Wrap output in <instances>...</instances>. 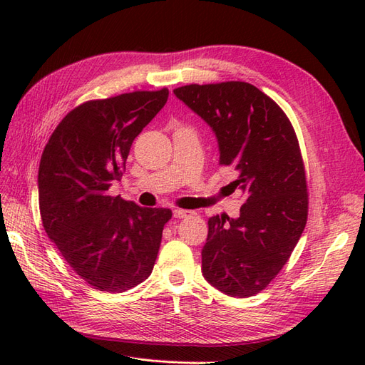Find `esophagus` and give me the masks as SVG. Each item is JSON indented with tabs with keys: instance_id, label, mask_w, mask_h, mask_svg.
I'll return each instance as SVG.
<instances>
[{
	"instance_id": "1",
	"label": "esophagus",
	"mask_w": 365,
	"mask_h": 365,
	"mask_svg": "<svg viewBox=\"0 0 365 365\" xmlns=\"http://www.w3.org/2000/svg\"><path fill=\"white\" fill-rule=\"evenodd\" d=\"M195 212H192V210H182V208H175L173 210V216L178 217V219H184V217H190L193 216Z\"/></svg>"
}]
</instances>
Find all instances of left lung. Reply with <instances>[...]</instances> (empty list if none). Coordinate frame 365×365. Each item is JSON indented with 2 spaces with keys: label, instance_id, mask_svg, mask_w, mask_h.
Wrapping results in <instances>:
<instances>
[{
  "label": "left lung",
  "instance_id": "8db88e82",
  "mask_svg": "<svg viewBox=\"0 0 365 365\" xmlns=\"http://www.w3.org/2000/svg\"><path fill=\"white\" fill-rule=\"evenodd\" d=\"M173 93L215 130L219 164L237 170L231 185L245 197L237 219H208L204 277L230 297L256 295L289 260L307 220L306 170L292 123L248 82L192 83Z\"/></svg>",
  "mask_w": 365,
  "mask_h": 365
}]
</instances>
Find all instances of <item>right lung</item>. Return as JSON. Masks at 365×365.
<instances>
[{
    "instance_id": "add662e5",
    "label": "right lung",
    "mask_w": 365,
    "mask_h": 365,
    "mask_svg": "<svg viewBox=\"0 0 365 365\" xmlns=\"http://www.w3.org/2000/svg\"><path fill=\"white\" fill-rule=\"evenodd\" d=\"M168 88L88 101L62 118L43 148L39 212L48 237L94 289L125 292L155 264L170 208H146L108 193L132 141L165 105Z\"/></svg>"
}]
</instances>
